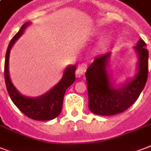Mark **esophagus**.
Instances as JSON below:
<instances>
[{"label":"esophagus","instance_id":"1","mask_svg":"<svg viewBox=\"0 0 151 151\" xmlns=\"http://www.w3.org/2000/svg\"><path fill=\"white\" fill-rule=\"evenodd\" d=\"M86 69H87V65L85 63H82L79 65L78 69H77V70H76V76L78 77V78H80L81 76L85 73V72L86 71Z\"/></svg>","mask_w":151,"mask_h":151}]
</instances>
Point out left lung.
I'll use <instances>...</instances> for the list:
<instances>
[{"label":"left lung","instance_id":"8db88e82","mask_svg":"<svg viewBox=\"0 0 151 151\" xmlns=\"http://www.w3.org/2000/svg\"><path fill=\"white\" fill-rule=\"evenodd\" d=\"M140 39L134 47L138 57V71L132 81L123 85L115 83L108 73L111 52L95 58L85 73L88 95V109L95 114L110 116L130 107L139 96L148 76V50Z\"/></svg>","mask_w":151,"mask_h":151}]
</instances>
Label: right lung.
I'll list each match as a JSON object with an SVG mask.
<instances>
[{"instance_id": "add662e5", "label": "right lung", "mask_w": 151, "mask_h": 151, "mask_svg": "<svg viewBox=\"0 0 151 151\" xmlns=\"http://www.w3.org/2000/svg\"><path fill=\"white\" fill-rule=\"evenodd\" d=\"M29 24L30 22H28L22 25L19 31L13 37L8 45L4 62V79L6 87L11 99L26 116L37 121H49L58 117L61 113L66 90L74 82L76 79V66L73 65L66 67L60 81L50 91L41 96L28 97L19 93L13 85L9 76V55L13 45L22 36L25 29Z\"/></svg>"}]
</instances>
